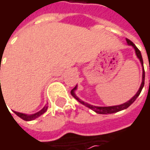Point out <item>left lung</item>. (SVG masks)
Instances as JSON below:
<instances>
[{
    "label": "left lung",
    "instance_id": "obj_1",
    "mask_svg": "<svg viewBox=\"0 0 150 150\" xmlns=\"http://www.w3.org/2000/svg\"><path fill=\"white\" fill-rule=\"evenodd\" d=\"M126 41H127V43L129 44V45H131L134 48H135V54H136V55H137V57L139 58V60H140V62H141V63H142V65L143 66V61H142V54H141V52H140V50L137 48V47L130 41V40H129V39H126ZM144 80H145V72H144V68H143V73H142V84H141V87H140V88H139V90H138V92L135 94V96L134 97H132L129 102H127V103H123V104L122 105H117V106H111V107H97V106H93V105H90L88 104V103H84V102H82L81 100H80L76 96H75V89H76V87L74 88L72 90H71V95L75 97V99L79 102V103H81V104L85 105L86 107H88V108H89L90 109H92V110H94L95 112H96L97 114H113V113H116V112H118V111H121V110H123V109H125V108H129L130 105L132 104L135 101V99L139 96V95H140V93H141V91H142V88H143V86H144Z\"/></svg>",
    "mask_w": 150,
    "mask_h": 150
}]
</instances>
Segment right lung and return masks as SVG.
<instances>
[{
  "label": "right lung",
  "instance_id": "1",
  "mask_svg": "<svg viewBox=\"0 0 150 150\" xmlns=\"http://www.w3.org/2000/svg\"><path fill=\"white\" fill-rule=\"evenodd\" d=\"M47 107L45 106L42 110H40L39 112H37V113H35V114H34V115H25V114H22V113H19V112H15V115H17L19 117H21L22 120H24V121H32V120H35V119H36L37 117H39L40 115H42L43 113H45L46 111H47Z\"/></svg>",
  "mask_w": 150,
  "mask_h": 150
}]
</instances>
